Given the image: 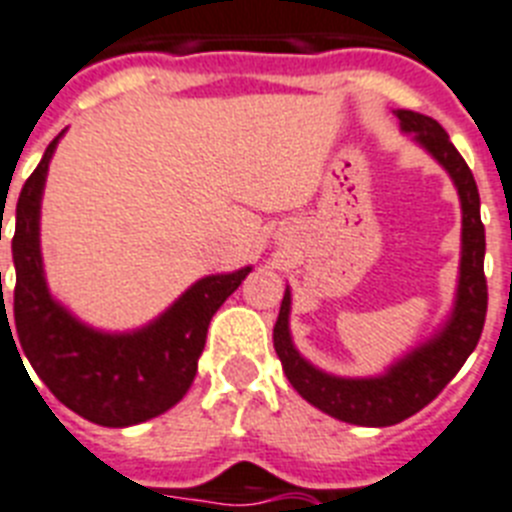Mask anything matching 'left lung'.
<instances>
[{
	"instance_id": "obj_1",
	"label": "left lung",
	"mask_w": 512,
	"mask_h": 512,
	"mask_svg": "<svg viewBox=\"0 0 512 512\" xmlns=\"http://www.w3.org/2000/svg\"><path fill=\"white\" fill-rule=\"evenodd\" d=\"M395 117L401 122V130L411 132L416 143L448 171L461 197V270H458V291L448 322L427 343L398 359L380 377H336L312 367L291 341L289 289L283 294L281 312L273 328V346L296 393L315 409L359 427H390L435 401L442 388L458 375L468 354L476 349L487 317V278H484L487 242L479 216V190L474 174L450 143L448 132L435 119L406 109L395 111Z\"/></svg>"
}]
</instances>
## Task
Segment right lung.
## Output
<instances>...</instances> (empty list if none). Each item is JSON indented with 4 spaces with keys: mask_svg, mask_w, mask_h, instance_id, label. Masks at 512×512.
<instances>
[{
    "mask_svg": "<svg viewBox=\"0 0 512 512\" xmlns=\"http://www.w3.org/2000/svg\"><path fill=\"white\" fill-rule=\"evenodd\" d=\"M62 135L51 140L17 197L15 328L7 309L0 312V325H7L10 336L15 330V349H23L38 380L67 409L101 427H132L182 401L195 380L210 320L252 268L200 278L158 320L132 333H101L72 317L49 294L38 242L46 171Z\"/></svg>",
    "mask_w": 512,
    "mask_h": 512,
    "instance_id": "1",
    "label": "right lung"
}]
</instances>
